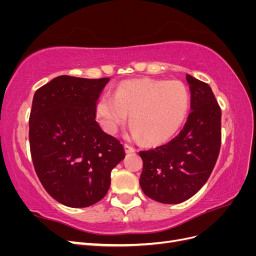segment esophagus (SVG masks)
<instances>
[{
	"mask_svg": "<svg viewBox=\"0 0 256 256\" xmlns=\"http://www.w3.org/2000/svg\"><path fill=\"white\" fill-rule=\"evenodd\" d=\"M125 152H126V154H130V152H136V150L132 146H130V145H128V144H125Z\"/></svg>",
	"mask_w": 256,
	"mask_h": 256,
	"instance_id": "esophagus-1",
	"label": "esophagus"
}]
</instances>
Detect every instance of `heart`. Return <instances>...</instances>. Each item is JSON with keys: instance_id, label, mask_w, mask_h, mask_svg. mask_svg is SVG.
Here are the masks:
<instances>
[{"instance_id": "obj_1", "label": "heart", "mask_w": 256, "mask_h": 256, "mask_svg": "<svg viewBox=\"0 0 256 256\" xmlns=\"http://www.w3.org/2000/svg\"><path fill=\"white\" fill-rule=\"evenodd\" d=\"M187 88L180 81L129 80L120 84L115 95L106 92L96 104V116L108 134L116 132L130 114L132 136L147 144L168 141L189 110Z\"/></svg>"}]
</instances>
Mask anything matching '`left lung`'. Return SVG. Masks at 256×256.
<instances>
[{"label": "left lung", "mask_w": 256, "mask_h": 256, "mask_svg": "<svg viewBox=\"0 0 256 256\" xmlns=\"http://www.w3.org/2000/svg\"><path fill=\"white\" fill-rule=\"evenodd\" d=\"M192 110L182 130L168 143L140 152V186L164 204L190 198L210 176L221 146V109L207 83L187 74Z\"/></svg>", "instance_id": "1"}]
</instances>
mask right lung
<instances>
[{
	"label": "right lung",
	"mask_w": 256,
	"mask_h": 256,
	"mask_svg": "<svg viewBox=\"0 0 256 256\" xmlns=\"http://www.w3.org/2000/svg\"><path fill=\"white\" fill-rule=\"evenodd\" d=\"M109 81L60 76L35 92L28 120L33 164L46 191L65 206L99 202L113 168L125 158L120 141L95 120Z\"/></svg>",
	"instance_id": "right-lung-1"
}]
</instances>
